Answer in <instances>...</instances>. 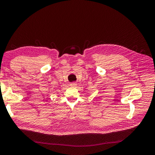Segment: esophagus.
I'll list each match as a JSON object with an SVG mask.
<instances>
[{
    "instance_id": "esophagus-1",
    "label": "esophagus",
    "mask_w": 155,
    "mask_h": 155,
    "mask_svg": "<svg viewBox=\"0 0 155 155\" xmlns=\"http://www.w3.org/2000/svg\"><path fill=\"white\" fill-rule=\"evenodd\" d=\"M70 85H71V86L74 87V86H77V83H76V82H72V83Z\"/></svg>"
}]
</instances>
